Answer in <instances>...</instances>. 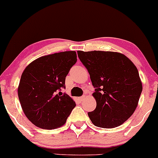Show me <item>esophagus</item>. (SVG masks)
Masks as SVG:
<instances>
[{
  "label": "esophagus",
  "instance_id": "esophagus-1",
  "mask_svg": "<svg viewBox=\"0 0 158 158\" xmlns=\"http://www.w3.org/2000/svg\"><path fill=\"white\" fill-rule=\"evenodd\" d=\"M85 97H86V96L85 95H83L82 97H79V100L80 101H83V100H84V99H85Z\"/></svg>",
  "mask_w": 158,
  "mask_h": 158
}]
</instances>
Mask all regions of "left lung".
<instances>
[{
    "mask_svg": "<svg viewBox=\"0 0 158 158\" xmlns=\"http://www.w3.org/2000/svg\"><path fill=\"white\" fill-rule=\"evenodd\" d=\"M95 88L97 101L88 116L94 126H119L135 110L142 91L139 71L126 55L114 52L77 51Z\"/></svg>",
    "mask_w": 158,
    "mask_h": 158,
    "instance_id": "8db88e82",
    "label": "left lung"
}]
</instances>
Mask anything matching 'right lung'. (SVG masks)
<instances>
[{
  "mask_svg": "<svg viewBox=\"0 0 158 158\" xmlns=\"http://www.w3.org/2000/svg\"><path fill=\"white\" fill-rule=\"evenodd\" d=\"M77 61L74 51L45 55L31 62L23 72L18 97L24 114L31 123L44 129L62 126L75 107L65 88V77Z\"/></svg>",
  "mask_w": 158,
  "mask_h": 158,
  "instance_id": "obj_1",
  "label": "right lung"
}]
</instances>
